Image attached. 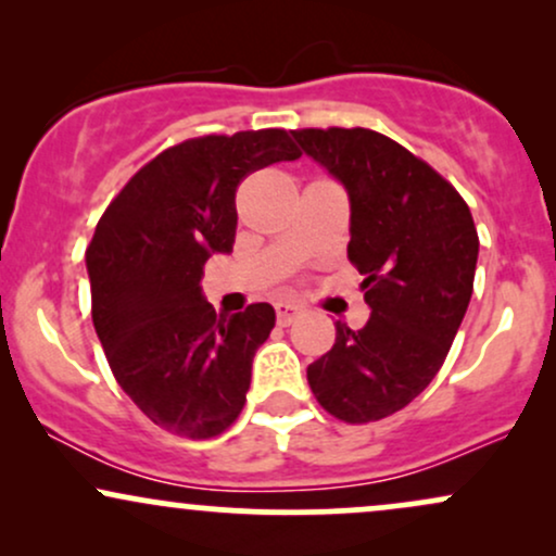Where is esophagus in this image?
I'll use <instances>...</instances> for the list:
<instances>
[{"label":"esophagus","instance_id":"obj_1","mask_svg":"<svg viewBox=\"0 0 556 556\" xmlns=\"http://www.w3.org/2000/svg\"><path fill=\"white\" fill-rule=\"evenodd\" d=\"M300 316V308L295 303H277V324L279 327H290Z\"/></svg>","mask_w":556,"mask_h":556}]
</instances>
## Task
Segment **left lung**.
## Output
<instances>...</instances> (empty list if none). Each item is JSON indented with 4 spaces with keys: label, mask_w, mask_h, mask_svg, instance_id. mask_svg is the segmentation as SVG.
I'll return each instance as SVG.
<instances>
[{
    "label": "left lung",
    "mask_w": 556,
    "mask_h": 556,
    "mask_svg": "<svg viewBox=\"0 0 556 556\" xmlns=\"http://www.w3.org/2000/svg\"><path fill=\"white\" fill-rule=\"evenodd\" d=\"M292 136L348 188V258L371 308L358 331L337 324L308 384L329 416L374 424L410 405L450 353L473 295V216L452 182L381 132L303 127Z\"/></svg>",
    "instance_id": "8db88e82"
}]
</instances>
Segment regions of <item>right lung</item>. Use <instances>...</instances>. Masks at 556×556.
Returning <instances> with one entry per match:
<instances>
[{
  "label": "right lung",
  "mask_w": 556,
  "mask_h": 556,
  "mask_svg": "<svg viewBox=\"0 0 556 556\" xmlns=\"http://www.w3.org/2000/svg\"><path fill=\"white\" fill-rule=\"evenodd\" d=\"M298 156L279 127L188 138L143 164L101 214L86 248L93 327L117 384L159 429L214 439L238 420L274 308L216 314L201 295L203 266L232 251L238 185Z\"/></svg>",
  "instance_id": "add662e5"
}]
</instances>
